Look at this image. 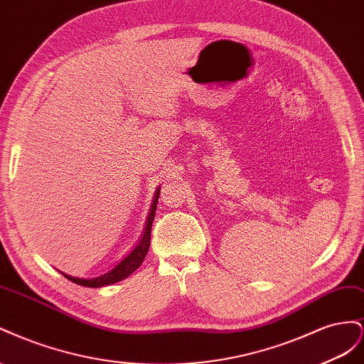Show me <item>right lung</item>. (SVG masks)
I'll return each mask as SVG.
<instances>
[{
  "mask_svg": "<svg viewBox=\"0 0 364 364\" xmlns=\"http://www.w3.org/2000/svg\"><path fill=\"white\" fill-rule=\"evenodd\" d=\"M154 216H155V212L152 210L149 213L148 221H146V228H144V233L141 236L140 242L136 245V248H134V250L127 257H124L120 264H117L112 269H109L108 273L97 276L95 279H79V277L68 276V274L62 273V272H60V274H64L68 280H71V282H75V284L82 285V287H90V288L105 287V285L116 284V282H120V280H123V279H127L141 265V262L144 261V257H146V255H148L149 245H151V227H152Z\"/></svg>",
  "mask_w": 364,
  "mask_h": 364,
  "instance_id": "1",
  "label": "right lung"
}]
</instances>
